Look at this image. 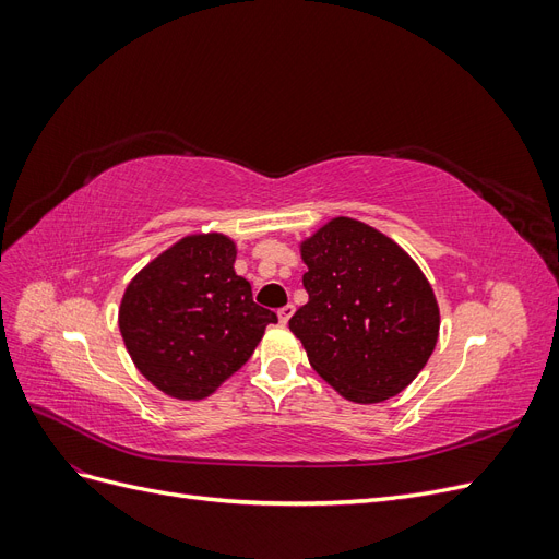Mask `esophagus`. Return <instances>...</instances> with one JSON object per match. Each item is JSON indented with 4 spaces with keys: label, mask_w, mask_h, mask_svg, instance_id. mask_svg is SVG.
Wrapping results in <instances>:
<instances>
[{
    "label": "esophagus",
    "mask_w": 559,
    "mask_h": 559,
    "mask_svg": "<svg viewBox=\"0 0 559 559\" xmlns=\"http://www.w3.org/2000/svg\"><path fill=\"white\" fill-rule=\"evenodd\" d=\"M294 312H296V308H294V306H284V308H280V310H277V317H280L282 324H289V319L294 317Z\"/></svg>",
    "instance_id": "obj_1"
}]
</instances>
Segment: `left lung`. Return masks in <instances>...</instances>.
Wrapping results in <instances>:
<instances>
[{"label": "left lung", "instance_id": "8db88e82", "mask_svg": "<svg viewBox=\"0 0 559 559\" xmlns=\"http://www.w3.org/2000/svg\"><path fill=\"white\" fill-rule=\"evenodd\" d=\"M310 300L289 329L317 373L354 403L408 386L438 341V302L417 263L380 230L337 216L300 245Z\"/></svg>", "mask_w": 559, "mask_h": 559}]
</instances>
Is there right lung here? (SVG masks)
<instances>
[{
  "label": "right lung",
  "mask_w": 559,
  "mask_h": 559,
  "mask_svg": "<svg viewBox=\"0 0 559 559\" xmlns=\"http://www.w3.org/2000/svg\"><path fill=\"white\" fill-rule=\"evenodd\" d=\"M233 263L226 235H189L128 284L118 329L140 373L167 396H210L277 321Z\"/></svg>",
  "instance_id": "add662e5"
}]
</instances>
